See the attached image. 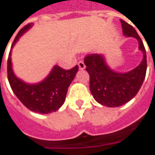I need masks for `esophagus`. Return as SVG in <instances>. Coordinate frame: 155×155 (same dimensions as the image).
<instances>
[{
	"instance_id": "obj_1",
	"label": "esophagus",
	"mask_w": 155,
	"mask_h": 155,
	"mask_svg": "<svg viewBox=\"0 0 155 155\" xmlns=\"http://www.w3.org/2000/svg\"><path fill=\"white\" fill-rule=\"evenodd\" d=\"M78 67H79L80 70H84V69H85L86 66H85V64H84V62L83 61H80L79 62H78Z\"/></svg>"
}]
</instances>
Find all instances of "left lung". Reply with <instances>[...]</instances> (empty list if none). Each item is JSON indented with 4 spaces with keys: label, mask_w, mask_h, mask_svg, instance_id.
Instances as JSON below:
<instances>
[{
    "label": "left lung",
    "mask_w": 155,
    "mask_h": 155,
    "mask_svg": "<svg viewBox=\"0 0 155 155\" xmlns=\"http://www.w3.org/2000/svg\"><path fill=\"white\" fill-rule=\"evenodd\" d=\"M122 33L138 41V49L143 52L140 64L131 71L120 72L110 67L105 55L93 54L84 59L90 81L89 88L94 99L107 107H118L127 103L139 91L146 75L147 58L144 45L132 25L120 19Z\"/></svg>",
    "instance_id": "left-lung-1"
}]
</instances>
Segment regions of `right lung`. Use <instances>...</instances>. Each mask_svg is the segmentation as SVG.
Returning <instances> with one entry per match:
<instances>
[{
  "label": "right lung",
  "instance_id": "right-lung-1",
  "mask_svg": "<svg viewBox=\"0 0 155 155\" xmlns=\"http://www.w3.org/2000/svg\"><path fill=\"white\" fill-rule=\"evenodd\" d=\"M33 25L34 23H29L22 28L12 43L7 60L8 81L15 95L27 108L39 114H49L56 111L64 104L67 89L78 71V67L64 70L55 65L46 78L35 84L27 83L18 78L12 68V51L19 39Z\"/></svg>",
  "mask_w": 155,
  "mask_h": 155
}]
</instances>
